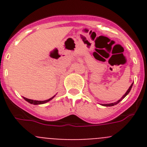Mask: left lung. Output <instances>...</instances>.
Returning <instances> with one entry per match:
<instances>
[{
	"instance_id": "obj_1",
	"label": "left lung",
	"mask_w": 147,
	"mask_h": 147,
	"mask_svg": "<svg viewBox=\"0 0 147 147\" xmlns=\"http://www.w3.org/2000/svg\"><path fill=\"white\" fill-rule=\"evenodd\" d=\"M132 85H133V83H132V85H130V87H129V89L127 90V91L126 92L125 94H124V96H123L121 97V98H120V99H119V101H117V102H114V103H110V104H104V105H103V106H106V107H111V106H114V105H117V104H119V102H120L121 101V100L123 99V98H125L126 96H127V95L129 93V91H130V90H131V88H132Z\"/></svg>"
}]
</instances>
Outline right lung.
<instances>
[{
	"label": "right lung",
	"instance_id": "add662e5",
	"mask_svg": "<svg viewBox=\"0 0 147 147\" xmlns=\"http://www.w3.org/2000/svg\"><path fill=\"white\" fill-rule=\"evenodd\" d=\"M54 96L51 97V98H49V99L47 100H45V101H37V100H32V99H29V98H25V97H23V98L26 101V102H28V103L30 104H32V105H42V104H45L46 103V102H49V101H51V100L53 98H54Z\"/></svg>",
	"mask_w": 147,
	"mask_h": 147
}]
</instances>
